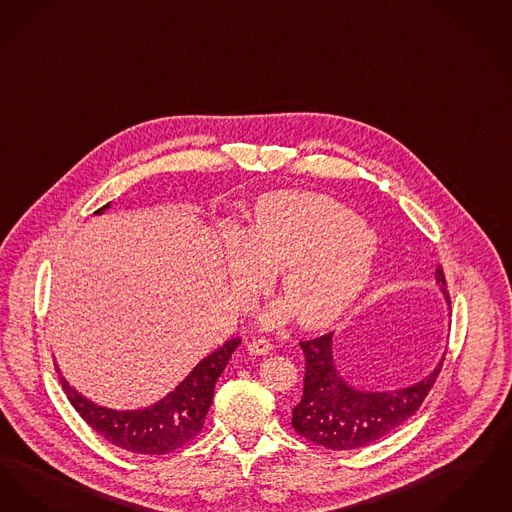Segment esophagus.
<instances>
[{
  "label": "esophagus",
  "instance_id": "34e87169",
  "mask_svg": "<svg viewBox=\"0 0 512 512\" xmlns=\"http://www.w3.org/2000/svg\"><path fill=\"white\" fill-rule=\"evenodd\" d=\"M246 350H248L252 356H267V354L273 350V346H271V342L258 338V340H250V342L246 344Z\"/></svg>",
  "mask_w": 512,
  "mask_h": 512
}]
</instances>
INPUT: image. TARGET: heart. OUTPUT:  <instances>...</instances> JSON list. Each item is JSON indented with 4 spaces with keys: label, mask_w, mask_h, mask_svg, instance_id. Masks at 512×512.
<instances>
[{
    "label": "heart",
    "mask_w": 512,
    "mask_h": 512,
    "mask_svg": "<svg viewBox=\"0 0 512 512\" xmlns=\"http://www.w3.org/2000/svg\"><path fill=\"white\" fill-rule=\"evenodd\" d=\"M222 266L239 306L277 275L281 300L258 315L264 329L296 317L304 329H321L348 312L375 273L371 229L340 202L304 193H275L258 200L245 225L222 231Z\"/></svg>",
    "instance_id": "b5f03b06"
}]
</instances>
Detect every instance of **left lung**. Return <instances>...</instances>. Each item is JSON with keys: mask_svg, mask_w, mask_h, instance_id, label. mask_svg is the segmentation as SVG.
<instances>
[{"mask_svg": "<svg viewBox=\"0 0 512 512\" xmlns=\"http://www.w3.org/2000/svg\"><path fill=\"white\" fill-rule=\"evenodd\" d=\"M434 281L449 296L444 269L436 267ZM306 357L304 394L292 409L294 430L310 442L344 451L373 444L405 423L421 407L436 377L444 356L426 377L392 390H369L346 377L334 357V333L300 342Z\"/></svg>", "mask_w": 512, "mask_h": 512, "instance_id": "obj_1", "label": "left lung"}]
</instances>
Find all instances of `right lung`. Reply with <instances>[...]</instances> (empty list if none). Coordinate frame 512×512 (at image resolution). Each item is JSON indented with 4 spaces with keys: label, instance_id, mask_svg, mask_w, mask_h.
<instances>
[{
    "label": "right lung",
    "instance_id": "right-lung-1",
    "mask_svg": "<svg viewBox=\"0 0 512 512\" xmlns=\"http://www.w3.org/2000/svg\"><path fill=\"white\" fill-rule=\"evenodd\" d=\"M109 208L111 202L95 214H103ZM239 344L241 338L223 342L212 354L202 357L193 371L162 400L137 409H114L95 403L70 386L67 378L61 375L59 365L57 373L68 401L97 434L132 453L164 455L187 444L202 430L206 413L212 405L216 382Z\"/></svg>",
    "mask_w": 512,
    "mask_h": 512
}]
</instances>
